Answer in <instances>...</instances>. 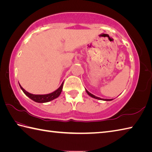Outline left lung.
Masks as SVG:
<instances>
[{
  "label": "left lung",
  "mask_w": 152,
  "mask_h": 152,
  "mask_svg": "<svg viewBox=\"0 0 152 152\" xmlns=\"http://www.w3.org/2000/svg\"><path fill=\"white\" fill-rule=\"evenodd\" d=\"M85 91H86V92H87V93L88 94V95H89V96H91V97H93V98H94V99H99V100H102V101H112V100H113V99H101V98H100V97L96 96H94V94H91V93L88 92V91L87 89H85Z\"/></svg>",
  "instance_id": "1"
}]
</instances>
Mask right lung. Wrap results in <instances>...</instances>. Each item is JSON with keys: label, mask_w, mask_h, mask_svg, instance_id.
Instances as JSON below:
<instances>
[{"label": "right lung", "mask_w": 152, "mask_h": 152, "mask_svg": "<svg viewBox=\"0 0 152 152\" xmlns=\"http://www.w3.org/2000/svg\"><path fill=\"white\" fill-rule=\"evenodd\" d=\"M20 88L22 90L24 93L28 97H29L30 99L32 100V101H35L36 102H39V103H44V102H50L52 100L55 99L60 95L61 91H62V88H63V85H64V82L62 83L61 86L58 88V89L56 90L53 92L49 93V94H34L27 92L22 87V86L20 85Z\"/></svg>", "instance_id": "add662e5"}]
</instances>
